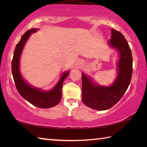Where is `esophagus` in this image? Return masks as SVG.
I'll return each instance as SVG.
<instances>
[{
    "label": "esophagus",
    "instance_id": "esophagus-1",
    "mask_svg": "<svg viewBox=\"0 0 147 147\" xmlns=\"http://www.w3.org/2000/svg\"><path fill=\"white\" fill-rule=\"evenodd\" d=\"M80 65H82V64L83 65V62H80Z\"/></svg>",
    "mask_w": 147,
    "mask_h": 147
}]
</instances>
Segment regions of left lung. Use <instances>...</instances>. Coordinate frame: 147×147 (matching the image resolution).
Wrapping results in <instances>:
<instances>
[{
	"mask_svg": "<svg viewBox=\"0 0 147 147\" xmlns=\"http://www.w3.org/2000/svg\"><path fill=\"white\" fill-rule=\"evenodd\" d=\"M111 47L119 54L117 76L110 86H101L93 82L92 78L82 73V101L86 106L96 111L111 108L119 101L128 88L133 72V58L129 46L119 32L111 29Z\"/></svg>",
	"mask_w": 147,
	"mask_h": 147,
	"instance_id": "left-lung-1",
	"label": "left lung"
}]
</instances>
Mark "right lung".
<instances>
[{
    "instance_id": "1",
    "label": "right lung",
    "mask_w": 147,
    "mask_h": 147,
    "mask_svg": "<svg viewBox=\"0 0 147 147\" xmlns=\"http://www.w3.org/2000/svg\"><path fill=\"white\" fill-rule=\"evenodd\" d=\"M38 30L36 28H32L27 31L21 36L20 41L16 46L12 61V74L16 87L22 97L37 107L48 109L54 107L60 102L62 98V85L70 71L64 72L59 82L51 90H44L36 88L30 85L24 80L20 72L21 55L24 45L30 35Z\"/></svg>"
}]
</instances>
